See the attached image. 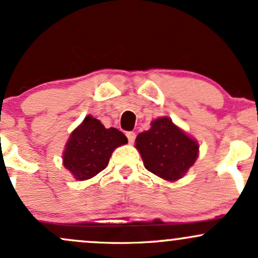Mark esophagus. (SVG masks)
Segmentation results:
<instances>
[{
	"instance_id": "obj_1",
	"label": "esophagus",
	"mask_w": 258,
	"mask_h": 258,
	"mask_svg": "<svg viewBox=\"0 0 258 258\" xmlns=\"http://www.w3.org/2000/svg\"><path fill=\"white\" fill-rule=\"evenodd\" d=\"M126 137H127V139H128L130 143H133V142L136 141V133L132 132V131L127 132V133H126Z\"/></svg>"
}]
</instances>
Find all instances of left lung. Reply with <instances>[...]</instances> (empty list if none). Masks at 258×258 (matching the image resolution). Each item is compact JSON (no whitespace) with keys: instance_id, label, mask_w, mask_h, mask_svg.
<instances>
[{"instance_id":"left-lung-1","label":"left lung","mask_w":258,"mask_h":258,"mask_svg":"<svg viewBox=\"0 0 258 258\" xmlns=\"http://www.w3.org/2000/svg\"><path fill=\"white\" fill-rule=\"evenodd\" d=\"M136 148L148 171L167 180H177L193 166L199 144L168 117L153 121L149 131L139 133Z\"/></svg>"}]
</instances>
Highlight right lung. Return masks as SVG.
I'll return each mask as SVG.
<instances>
[{
    "label": "right lung",
    "mask_w": 258,
    "mask_h": 258,
    "mask_svg": "<svg viewBox=\"0 0 258 258\" xmlns=\"http://www.w3.org/2000/svg\"><path fill=\"white\" fill-rule=\"evenodd\" d=\"M126 143L122 132L114 127L105 128L99 120L88 115L68 141L64 166L76 179H90L108 166L115 148Z\"/></svg>",
    "instance_id": "add662e5"
}]
</instances>
